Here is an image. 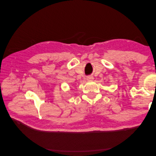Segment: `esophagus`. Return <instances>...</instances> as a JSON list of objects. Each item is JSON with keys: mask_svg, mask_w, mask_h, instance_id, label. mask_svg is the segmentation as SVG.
<instances>
[{"mask_svg": "<svg viewBox=\"0 0 156 156\" xmlns=\"http://www.w3.org/2000/svg\"><path fill=\"white\" fill-rule=\"evenodd\" d=\"M94 80V77L92 76H88L87 77V81H92Z\"/></svg>", "mask_w": 156, "mask_h": 156, "instance_id": "obj_1", "label": "esophagus"}]
</instances>
